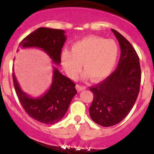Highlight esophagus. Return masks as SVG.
<instances>
[{
	"label": "esophagus",
	"instance_id": "obj_1",
	"mask_svg": "<svg viewBox=\"0 0 154 154\" xmlns=\"http://www.w3.org/2000/svg\"><path fill=\"white\" fill-rule=\"evenodd\" d=\"M75 88H76V89H77V91H78V92H81V91L85 89V86H83V85H76Z\"/></svg>",
	"mask_w": 154,
	"mask_h": 154
}]
</instances>
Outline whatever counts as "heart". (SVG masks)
Returning a JSON list of instances; mask_svg holds the SVG:
<instances>
[{
  "label": "heart",
  "instance_id": "b5f03b06",
  "mask_svg": "<svg viewBox=\"0 0 154 154\" xmlns=\"http://www.w3.org/2000/svg\"><path fill=\"white\" fill-rule=\"evenodd\" d=\"M118 56L119 47L115 41L91 35L74 42L71 51L64 49L60 61L69 78H75L82 63L83 78L100 82L111 74Z\"/></svg>",
  "mask_w": 154,
  "mask_h": 154
}]
</instances>
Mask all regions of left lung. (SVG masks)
I'll list each match as a JSON object with an SVG mask.
<instances>
[{
  "label": "left lung",
  "mask_w": 154,
  "mask_h": 154,
  "mask_svg": "<svg viewBox=\"0 0 154 154\" xmlns=\"http://www.w3.org/2000/svg\"><path fill=\"white\" fill-rule=\"evenodd\" d=\"M121 54L118 66L102 82L90 88L93 100L89 107L92 120L108 127L120 123L135 104L140 92L141 69L140 59L132 45L117 31Z\"/></svg>",
  "instance_id": "8db88e82"
}]
</instances>
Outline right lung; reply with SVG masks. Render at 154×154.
Listing matches in <instances>:
<instances>
[{
	"mask_svg": "<svg viewBox=\"0 0 154 154\" xmlns=\"http://www.w3.org/2000/svg\"><path fill=\"white\" fill-rule=\"evenodd\" d=\"M65 31L39 28L26 36L19 44L22 48L43 50L55 65H60L62 48L66 41ZM14 72V68H13ZM13 82L19 101L25 112L35 120L45 124H55L64 117L77 91L75 84L53 66L52 82L47 92L39 97H31L19 85L14 73Z\"/></svg>",
	"mask_w": 154,
	"mask_h": 154,
	"instance_id": "right-lung-1",
	"label": "right lung"
}]
</instances>
